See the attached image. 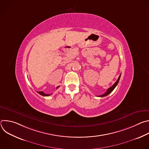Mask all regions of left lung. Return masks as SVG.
Listing matches in <instances>:
<instances>
[{
  "label": "left lung",
  "instance_id": "8db88e82",
  "mask_svg": "<svg viewBox=\"0 0 149 149\" xmlns=\"http://www.w3.org/2000/svg\"><path fill=\"white\" fill-rule=\"evenodd\" d=\"M120 76H121V74L120 75L119 77L118 78L117 81L113 84V86H112L110 88H109L107 90V91H106L104 94H102V95H99L98 97H105V96H107V95H108L109 94H110V93L114 90V89L116 88V87L117 86V85L118 84V82H119V80H120Z\"/></svg>",
  "mask_w": 149,
  "mask_h": 149
}]
</instances>
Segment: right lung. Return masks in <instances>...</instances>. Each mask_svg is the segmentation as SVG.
I'll list each match as a JSON object with an SVG mask.
<instances>
[{
	"label": "right lung",
	"mask_w": 149,
	"mask_h": 149,
	"mask_svg": "<svg viewBox=\"0 0 149 149\" xmlns=\"http://www.w3.org/2000/svg\"><path fill=\"white\" fill-rule=\"evenodd\" d=\"M59 86H58L57 87H56V89L59 87ZM37 93H38V94H39L40 95H42V96H49L51 94H45L43 91H37Z\"/></svg>",
	"instance_id": "add662e5"
}]
</instances>
